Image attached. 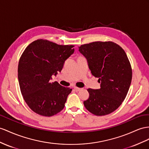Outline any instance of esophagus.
<instances>
[{"mask_svg":"<svg viewBox=\"0 0 149 149\" xmlns=\"http://www.w3.org/2000/svg\"><path fill=\"white\" fill-rule=\"evenodd\" d=\"M82 89L81 88H79V87H74V90L75 91H77V92H78V91H80Z\"/></svg>","mask_w":149,"mask_h":149,"instance_id":"obj_1","label":"esophagus"}]
</instances>
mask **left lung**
Masks as SVG:
<instances>
[{
    "instance_id": "1",
    "label": "left lung",
    "mask_w": 149,
    "mask_h": 149,
    "mask_svg": "<svg viewBox=\"0 0 149 149\" xmlns=\"http://www.w3.org/2000/svg\"><path fill=\"white\" fill-rule=\"evenodd\" d=\"M79 51L87 59L91 74L101 83L100 89H87L89 97L84 104L96 116L110 114L121 104L131 84L132 70L127 54L111 41L83 45Z\"/></svg>"
}]
</instances>
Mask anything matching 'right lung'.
<instances>
[{"mask_svg": "<svg viewBox=\"0 0 149 149\" xmlns=\"http://www.w3.org/2000/svg\"><path fill=\"white\" fill-rule=\"evenodd\" d=\"M73 45H59L38 40L29 44L18 65V80L21 94L32 111L52 116L62 111L71 92L69 87L50 82L53 75L62 70L74 52Z\"/></svg>", "mask_w": 149, "mask_h": 149, "instance_id": "1", "label": "right lung"}]
</instances>
